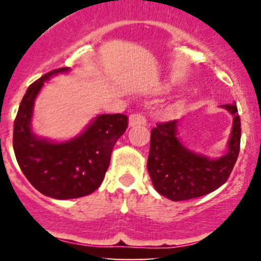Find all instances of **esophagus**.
Returning <instances> with one entry per match:
<instances>
[{"label":"esophagus","mask_w":261,"mask_h":261,"mask_svg":"<svg viewBox=\"0 0 261 261\" xmlns=\"http://www.w3.org/2000/svg\"><path fill=\"white\" fill-rule=\"evenodd\" d=\"M147 120H146L145 115L141 113H134L131 114L128 118V126H136V125H146Z\"/></svg>","instance_id":"obj_1"}]
</instances>
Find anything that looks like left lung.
Here are the masks:
<instances>
[{"label":"left lung","mask_w":261,"mask_h":261,"mask_svg":"<svg viewBox=\"0 0 261 261\" xmlns=\"http://www.w3.org/2000/svg\"><path fill=\"white\" fill-rule=\"evenodd\" d=\"M233 116L226 154L210 158L188 148L178 137L179 121L173 120L151 131L147 169L152 184L161 195L182 201L212 193L227 181L241 146V119L236 104L221 106Z\"/></svg>","instance_id":"obj_1"}]
</instances>
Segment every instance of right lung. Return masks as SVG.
I'll return each instance as SVG.
<instances>
[{
	"mask_svg": "<svg viewBox=\"0 0 261 261\" xmlns=\"http://www.w3.org/2000/svg\"><path fill=\"white\" fill-rule=\"evenodd\" d=\"M70 71L58 68L27 89L13 127V149L29 182L44 195L58 200L77 199L97 190L103 181L116 141L127 128L124 114H101L73 139L56 142L32 130L34 103L44 82Z\"/></svg>",
	"mask_w": 261,
	"mask_h": 261,
	"instance_id": "obj_1",
	"label": "right lung"
}]
</instances>
